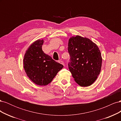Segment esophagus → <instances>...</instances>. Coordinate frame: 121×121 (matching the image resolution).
<instances>
[{
	"label": "esophagus",
	"instance_id": "34e87169",
	"mask_svg": "<svg viewBox=\"0 0 121 121\" xmlns=\"http://www.w3.org/2000/svg\"><path fill=\"white\" fill-rule=\"evenodd\" d=\"M58 62H59V63H60V64H62V65H64V62H63V61H62V60H59V61H58Z\"/></svg>",
	"mask_w": 121,
	"mask_h": 121
}]
</instances>
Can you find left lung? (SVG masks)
<instances>
[{
    "label": "left lung",
    "instance_id": "obj_1",
    "mask_svg": "<svg viewBox=\"0 0 121 121\" xmlns=\"http://www.w3.org/2000/svg\"><path fill=\"white\" fill-rule=\"evenodd\" d=\"M68 52L69 69L75 82L82 87L92 85L101 69L102 59L97 45L89 38L76 35L69 40Z\"/></svg>",
    "mask_w": 121,
    "mask_h": 121
}]
</instances>
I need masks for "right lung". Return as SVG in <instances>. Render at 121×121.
Here are the masks:
<instances>
[{
	"label": "right lung",
	"mask_w": 121,
	"mask_h": 121,
	"mask_svg": "<svg viewBox=\"0 0 121 121\" xmlns=\"http://www.w3.org/2000/svg\"><path fill=\"white\" fill-rule=\"evenodd\" d=\"M43 39H38L29 46L24 56L23 64L27 76L36 85L46 86L52 81L63 65L43 52Z\"/></svg>",
	"instance_id": "obj_1"
}]
</instances>
